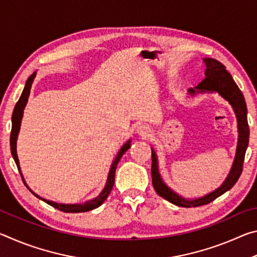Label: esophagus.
Segmentation results:
<instances>
[{
    "label": "esophagus",
    "instance_id": "esophagus-1",
    "mask_svg": "<svg viewBox=\"0 0 257 257\" xmlns=\"http://www.w3.org/2000/svg\"><path fill=\"white\" fill-rule=\"evenodd\" d=\"M136 132H137L138 135H141V136L146 137V136H149V135H150L151 129H150L149 125H146V124H139L137 129H136Z\"/></svg>",
    "mask_w": 257,
    "mask_h": 257
}]
</instances>
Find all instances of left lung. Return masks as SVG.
I'll return each mask as SVG.
<instances>
[{
  "mask_svg": "<svg viewBox=\"0 0 257 257\" xmlns=\"http://www.w3.org/2000/svg\"><path fill=\"white\" fill-rule=\"evenodd\" d=\"M203 62L205 63L206 67L205 78L195 88H189L188 94L191 95V96H195L196 94L217 93L232 106L233 112L237 118L238 127L237 150L232 167L230 169L229 175L225 178L223 184L215 190L204 195L203 197L189 199L178 195L175 190H172L163 181L159 171L158 155H156V152L152 147V182H153L154 189L161 197H163L168 202L181 207H196L205 205V204H208L210 202L214 201L215 198L221 196L225 191L231 189L241 175L243 159H245V153L249 141V127L248 121H247V106L240 89L238 88V86L232 79L231 75L225 70V67L222 63L212 58H204Z\"/></svg>",
  "mask_w": 257,
  "mask_h": 257,
  "instance_id": "obj_1",
  "label": "left lung"
}]
</instances>
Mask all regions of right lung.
Instances as JSON below:
<instances>
[{
  "mask_svg": "<svg viewBox=\"0 0 257 257\" xmlns=\"http://www.w3.org/2000/svg\"><path fill=\"white\" fill-rule=\"evenodd\" d=\"M35 77H36V71H35L33 75L28 78L27 81H26V85H25V88L23 90V94H21L19 101L17 102L16 106H15V110H14V113H12V129H11V136H10L11 154H12V158H14L15 162L17 164V167H18V170L20 171V175H21V178H23L24 182H25V179H24L23 172H21V170H20L19 159H18V155H17V139H18V135H19L20 125H21V120H23V115H24V110H25V107H26V104H27V102H28V97H29V94H30V88H32V85H33V81L35 79ZM130 146H132V139H129L127 143H124V144L122 145V147H121V149H120V151L118 152V154H116L114 161H113V162H112L111 168H110V171H108V175H107V180H106L105 187H104L103 190L101 191V194H99L97 197H95L93 199H89V201H87L85 203H81V204H61V203H55L53 201H49V199H45V198H43L41 196H38L37 194H35L34 191L29 188L28 185L26 184V182H25V185L37 198L42 199V201H44L45 203L49 204V205L53 206L55 208H58V210L62 211V212H66V213H80V212L92 211V210H94V208L101 206L102 204L104 203V201H105V199L107 198L108 195H110L111 190L113 188V185H114V176H115L116 165H118L120 159L122 158V155L130 149Z\"/></svg>",
  "mask_w": 257,
  "mask_h": 257,
  "instance_id": "right-lung-1",
  "label": "right lung"
}]
</instances>
